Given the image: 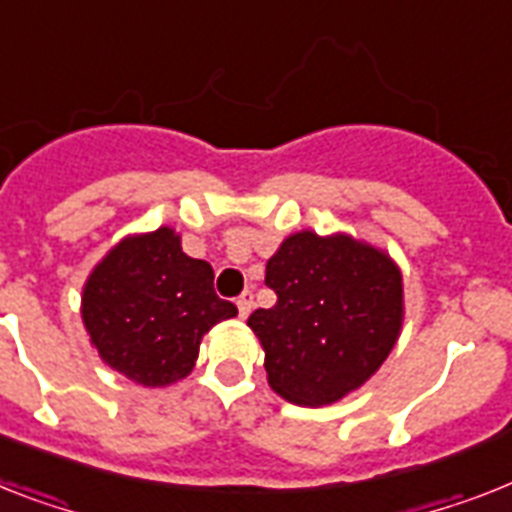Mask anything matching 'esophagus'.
Here are the masks:
<instances>
[{"mask_svg": "<svg viewBox=\"0 0 512 512\" xmlns=\"http://www.w3.org/2000/svg\"><path fill=\"white\" fill-rule=\"evenodd\" d=\"M252 302H255L252 292H244L242 297L236 299V307H239V318H247V315L252 313Z\"/></svg>", "mask_w": 512, "mask_h": 512, "instance_id": "esophagus-1", "label": "esophagus"}]
</instances>
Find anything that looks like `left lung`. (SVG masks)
<instances>
[{
    "label": "left lung",
    "instance_id": "8db88e82",
    "mask_svg": "<svg viewBox=\"0 0 512 512\" xmlns=\"http://www.w3.org/2000/svg\"><path fill=\"white\" fill-rule=\"evenodd\" d=\"M276 305L247 326L263 344L270 389L305 407L334 405L381 368L405 318L402 270L350 234L286 236L265 265Z\"/></svg>",
    "mask_w": 512,
    "mask_h": 512
}]
</instances>
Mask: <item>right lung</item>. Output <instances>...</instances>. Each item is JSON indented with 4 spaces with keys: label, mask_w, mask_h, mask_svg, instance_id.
<instances>
[{
    "label": "right lung",
    "mask_w": 512,
    "mask_h": 512,
    "mask_svg": "<svg viewBox=\"0 0 512 512\" xmlns=\"http://www.w3.org/2000/svg\"><path fill=\"white\" fill-rule=\"evenodd\" d=\"M213 278V265L186 255L170 226L120 239L83 284L91 347L134 384H176L194 371L202 336L236 315Z\"/></svg>",
    "instance_id": "1"
}]
</instances>
